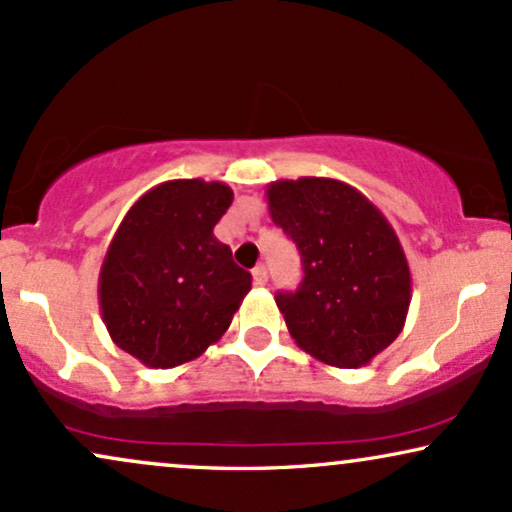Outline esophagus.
I'll list each match as a JSON object with an SVG mask.
<instances>
[{
	"label": "esophagus",
	"mask_w": 512,
	"mask_h": 512,
	"mask_svg": "<svg viewBox=\"0 0 512 512\" xmlns=\"http://www.w3.org/2000/svg\"><path fill=\"white\" fill-rule=\"evenodd\" d=\"M251 277H254V285L256 287H266V282H268L266 266H256L254 270H251Z\"/></svg>",
	"instance_id": "1"
}]
</instances>
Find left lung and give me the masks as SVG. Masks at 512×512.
I'll return each mask as SVG.
<instances>
[{
    "label": "left lung",
    "mask_w": 512,
    "mask_h": 512,
    "mask_svg": "<svg viewBox=\"0 0 512 512\" xmlns=\"http://www.w3.org/2000/svg\"><path fill=\"white\" fill-rule=\"evenodd\" d=\"M266 197L304 266L299 289L275 296L289 334L334 368L368 365L399 337L410 306V268L394 227L342 180H277Z\"/></svg>",
    "instance_id": "obj_1"
}]
</instances>
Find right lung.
I'll return each mask as SVG.
<instances>
[{"instance_id":"add662e5","label":"right lung","mask_w":512,"mask_h":512,"mask_svg":"<svg viewBox=\"0 0 512 512\" xmlns=\"http://www.w3.org/2000/svg\"><path fill=\"white\" fill-rule=\"evenodd\" d=\"M232 199L225 182L168 180L118 225L99 270V308L113 344L147 368L201 356L249 294L251 275L213 235Z\"/></svg>"}]
</instances>
